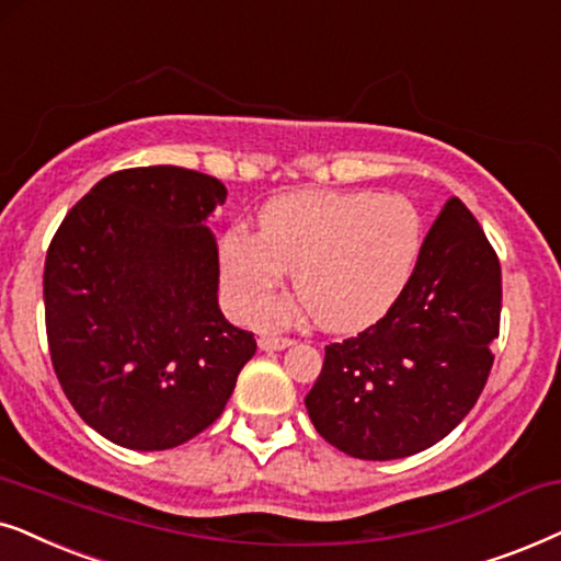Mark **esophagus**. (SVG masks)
Instances as JSON below:
<instances>
[{
	"instance_id": "34e87169",
	"label": "esophagus",
	"mask_w": 561,
	"mask_h": 561,
	"mask_svg": "<svg viewBox=\"0 0 561 561\" xmlns=\"http://www.w3.org/2000/svg\"><path fill=\"white\" fill-rule=\"evenodd\" d=\"M293 346V339H285V335H261L259 348L261 351H285Z\"/></svg>"
}]
</instances>
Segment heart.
<instances>
[{
  "label": "heart",
  "instance_id": "1",
  "mask_svg": "<svg viewBox=\"0 0 561 561\" xmlns=\"http://www.w3.org/2000/svg\"><path fill=\"white\" fill-rule=\"evenodd\" d=\"M220 272L230 308L256 316L285 272L318 328L356 333L392 308L421 253V215L402 194L300 190L259 213V233L220 236Z\"/></svg>",
  "mask_w": 561,
  "mask_h": 561
}]
</instances>
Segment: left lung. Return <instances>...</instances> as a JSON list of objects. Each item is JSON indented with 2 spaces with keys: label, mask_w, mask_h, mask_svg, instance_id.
<instances>
[{
  "label": "left lung",
  "mask_w": 561,
  "mask_h": 561,
  "mask_svg": "<svg viewBox=\"0 0 561 561\" xmlns=\"http://www.w3.org/2000/svg\"><path fill=\"white\" fill-rule=\"evenodd\" d=\"M500 261L480 222L451 197L405 289L377 325L325 346L305 398L328 444L356 459L413 457L474 408L500 331Z\"/></svg>",
  "instance_id": "left-lung-1"
}]
</instances>
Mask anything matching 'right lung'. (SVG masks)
<instances>
[{
	"instance_id": "right-lung-1",
	"label": "right lung",
	"mask_w": 561,
	"mask_h": 561,
	"mask_svg": "<svg viewBox=\"0 0 561 561\" xmlns=\"http://www.w3.org/2000/svg\"><path fill=\"white\" fill-rule=\"evenodd\" d=\"M220 179L182 167L104 176L56 230L43 272L50 362L73 410L107 442L163 451L215 423L253 333L218 305L205 226Z\"/></svg>"
}]
</instances>
